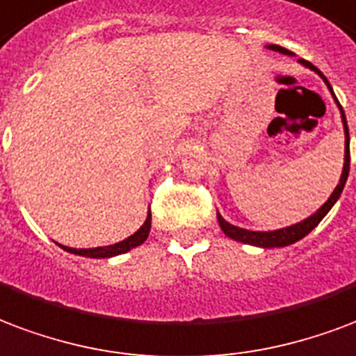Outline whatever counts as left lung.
<instances>
[{
  "instance_id": "8db88e82",
  "label": "left lung",
  "mask_w": 356,
  "mask_h": 356,
  "mask_svg": "<svg viewBox=\"0 0 356 356\" xmlns=\"http://www.w3.org/2000/svg\"><path fill=\"white\" fill-rule=\"evenodd\" d=\"M268 49H272V51L275 52H281V54H292L291 51H286V49H283V47H279V44H268ZM302 64L307 65L309 70L317 71L321 77L325 79L326 86L330 88V92H332V86H330V83L326 81V77L321 73V71L315 67V65H312L309 62H305V60H300ZM334 96V92H332ZM334 99H336V96H334ZM336 104H339L338 99H336ZM339 111H341V120H343V130H346V162H343V171H341V177H339V183L338 186L334 188V192L330 194V198L326 200V204L321 207V209H317V213H313L312 217L304 218L302 222H298V225H292V226H286V228H281V230H273V232H252V230H245V228H239V226H234L230 225V222H226L225 218L220 217L217 213V218H218V225H220V228H222V232H225L226 236L232 239H236V241H241V243H247V245H257V247H264V249H270V247H286V245H292L296 243L298 239L305 238L309 232L315 228V226L325 218V215L330 209H332V205L338 202L339 194H341V191H343V186H346V181H347V175H349V160H351V154H349V128H347V120H346V113H343V109H341V105H338Z\"/></svg>"
}]
</instances>
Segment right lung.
Listing matches in <instances>:
<instances>
[{
	"mask_svg": "<svg viewBox=\"0 0 356 356\" xmlns=\"http://www.w3.org/2000/svg\"><path fill=\"white\" fill-rule=\"evenodd\" d=\"M149 232H151V211L147 215V220L143 222V226L136 234H131L130 238H126L124 241H118L115 245H107V247H94V249H71V247H65V245H60V247L64 251L73 252V254H81V257H88V259H111V257H117V254L131 251L134 247L143 243L145 239L149 238Z\"/></svg>",
	"mask_w": 356,
	"mask_h": 356,
	"instance_id": "obj_1",
	"label": "right lung"
}]
</instances>
